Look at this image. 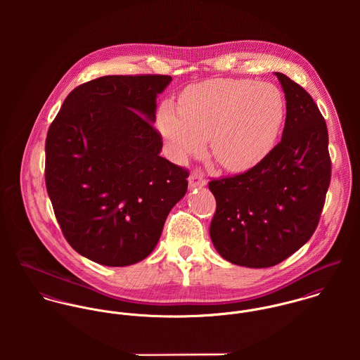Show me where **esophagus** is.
<instances>
[{
    "mask_svg": "<svg viewBox=\"0 0 360 360\" xmlns=\"http://www.w3.org/2000/svg\"><path fill=\"white\" fill-rule=\"evenodd\" d=\"M188 184H190L191 188H194V187H204L206 184L205 177L202 174L194 172L188 177Z\"/></svg>",
    "mask_w": 360,
    "mask_h": 360,
    "instance_id": "obj_1",
    "label": "esophagus"
}]
</instances>
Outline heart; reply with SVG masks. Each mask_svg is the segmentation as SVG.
<instances>
[{
	"label": "heart",
	"instance_id": "obj_1",
	"mask_svg": "<svg viewBox=\"0 0 360 360\" xmlns=\"http://www.w3.org/2000/svg\"><path fill=\"white\" fill-rule=\"evenodd\" d=\"M285 116L281 91L248 79H213L188 87L180 109L160 105L158 127L170 156L183 162L205 150L227 170L245 172L271 151Z\"/></svg>",
	"mask_w": 360,
	"mask_h": 360
}]
</instances>
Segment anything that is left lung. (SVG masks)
<instances>
[{"label":"left lung","instance_id":"left-lung-1","mask_svg":"<svg viewBox=\"0 0 360 360\" xmlns=\"http://www.w3.org/2000/svg\"><path fill=\"white\" fill-rule=\"evenodd\" d=\"M285 94L281 141L250 170L212 179L210 240L226 260L270 267L313 236L331 179L326 120L308 91L276 72Z\"/></svg>","mask_w":360,"mask_h":360}]
</instances>
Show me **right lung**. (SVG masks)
Listing matches in <instances>:
<instances>
[{
  "mask_svg": "<svg viewBox=\"0 0 360 360\" xmlns=\"http://www.w3.org/2000/svg\"><path fill=\"white\" fill-rule=\"evenodd\" d=\"M165 75L103 76L76 87L47 133L46 186L70 247L105 266L148 257L187 193L188 170L160 156Z\"/></svg>",
  "mask_w": 360,
  "mask_h": 360,
  "instance_id": "add662e5",
  "label": "right lung"
}]
</instances>
